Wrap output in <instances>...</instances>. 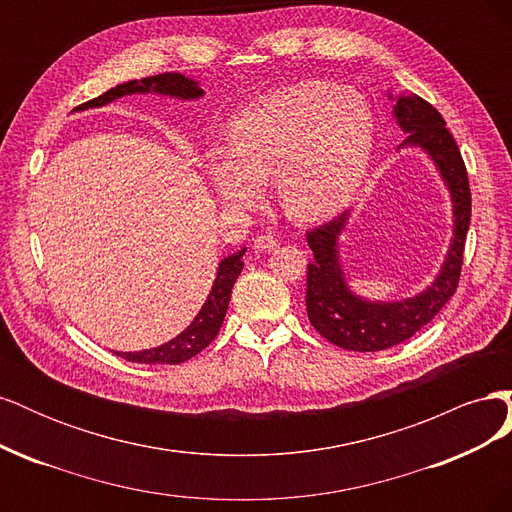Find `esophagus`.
Returning a JSON list of instances; mask_svg holds the SVG:
<instances>
[{
  "mask_svg": "<svg viewBox=\"0 0 512 512\" xmlns=\"http://www.w3.org/2000/svg\"><path fill=\"white\" fill-rule=\"evenodd\" d=\"M275 245H277V239L273 235H258L254 239V247L258 252H271Z\"/></svg>",
  "mask_w": 512,
  "mask_h": 512,
  "instance_id": "obj_1",
  "label": "esophagus"
}]
</instances>
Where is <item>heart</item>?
<instances>
[{"mask_svg":"<svg viewBox=\"0 0 512 512\" xmlns=\"http://www.w3.org/2000/svg\"><path fill=\"white\" fill-rule=\"evenodd\" d=\"M228 156L213 153L209 175L230 207H250L277 179L290 218L327 220L361 188L374 147L367 102L327 81H301L245 106L228 128Z\"/></svg>","mask_w":512,"mask_h":512,"instance_id":"obj_1","label":"heart"}]
</instances>
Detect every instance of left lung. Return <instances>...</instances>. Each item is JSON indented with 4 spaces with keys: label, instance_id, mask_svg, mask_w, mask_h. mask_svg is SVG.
I'll use <instances>...</instances> for the list:
<instances>
[{
    "label": "left lung",
    "instance_id": "left-lung-1",
    "mask_svg": "<svg viewBox=\"0 0 512 512\" xmlns=\"http://www.w3.org/2000/svg\"><path fill=\"white\" fill-rule=\"evenodd\" d=\"M393 113L401 130L408 132L404 145L423 147L451 190L455 230L451 250L436 282L418 297L395 303L365 301L346 286L337 258V237L346 226L348 211L327 224L307 230L305 237L314 252V262L307 265L305 305L309 322L331 344L354 352H376L397 346L436 318L457 290L463 247L472 218L468 170L453 134L444 126L442 115L418 96H401Z\"/></svg>",
    "mask_w": 512,
    "mask_h": 512
}]
</instances>
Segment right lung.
<instances>
[{
	"mask_svg": "<svg viewBox=\"0 0 512 512\" xmlns=\"http://www.w3.org/2000/svg\"><path fill=\"white\" fill-rule=\"evenodd\" d=\"M147 91H156V94H164L170 98H181V100H194L203 96V89L198 87V83L185 79L179 72H164L156 76H147V79L141 81H128L123 85H117L113 89H108L106 94L89 100L81 106H76V111H85V108H94V106H104L108 102H113L115 98L121 96H130V94H147ZM245 250H239L237 254H230L220 262L218 277H215L213 288L209 292V299L205 301L203 309H200L198 316L192 320V324L185 329L181 335L175 339H170L168 344L143 350V352H115L117 356L132 363H147V365H179L183 361L192 359L198 352H203L213 339L218 335L228 301H230V292L232 286H235L237 277L243 269L241 256Z\"/></svg>",
	"mask_w": 512,
	"mask_h": 512,
	"instance_id": "add662e5",
	"label": "right lung"
}]
</instances>
